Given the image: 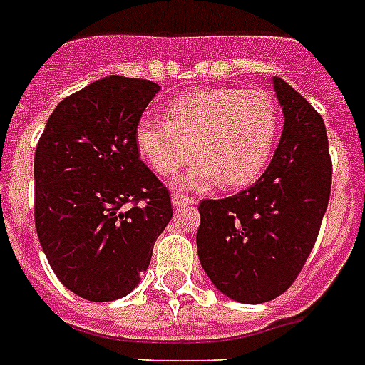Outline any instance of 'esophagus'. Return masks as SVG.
Segmentation results:
<instances>
[{
	"mask_svg": "<svg viewBox=\"0 0 365 365\" xmlns=\"http://www.w3.org/2000/svg\"><path fill=\"white\" fill-rule=\"evenodd\" d=\"M172 205L174 208H182V206H189V205H195V199L193 197H189V195H183V193H174L172 195Z\"/></svg>",
	"mask_w": 365,
	"mask_h": 365,
	"instance_id": "34e87169",
	"label": "esophagus"
}]
</instances>
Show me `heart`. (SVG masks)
I'll use <instances>...</instances> for the list:
<instances>
[{
	"label": "heart",
	"mask_w": 365,
	"mask_h": 365,
	"mask_svg": "<svg viewBox=\"0 0 365 365\" xmlns=\"http://www.w3.org/2000/svg\"><path fill=\"white\" fill-rule=\"evenodd\" d=\"M278 126V106L265 91L200 88L170 104L166 121L142 117L136 145L160 176L187 165L197 148L202 160L183 178L185 185L240 187L269 163Z\"/></svg>",
	"instance_id": "1"
}]
</instances>
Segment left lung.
<instances>
[{
    "instance_id": "8db88e82",
    "label": "left lung",
    "mask_w": 365,
    "mask_h": 365,
    "mask_svg": "<svg viewBox=\"0 0 365 365\" xmlns=\"http://www.w3.org/2000/svg\"><path fill=\"white\" fill-rule=\"evenodd\" d=\"M284 130L271 165L240 193L199 205L197 250L206 274L240 303H265L294 284L317 242L331 193L322 115L274 77Z\"/></svg>"
}]
</instances>
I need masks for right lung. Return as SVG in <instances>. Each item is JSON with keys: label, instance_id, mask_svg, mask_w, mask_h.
<instances>
[{"label": "right lung", "instance_id": "right-lung-1", "mask_svg": "<svg viewBox=\"0 0 365 365\" xmlns=\"http://www.w3.org/2000/svg\"><path fill=\"white\" fill-rule=\"evenodd\" d=\"M159 88L98 79L54 108L37 142V237L54 274L83 299L130 294L170 222V191L136 145V125Z\"/></svg>", "mask_w": 365, "mask_h": 365}]
</instances>
